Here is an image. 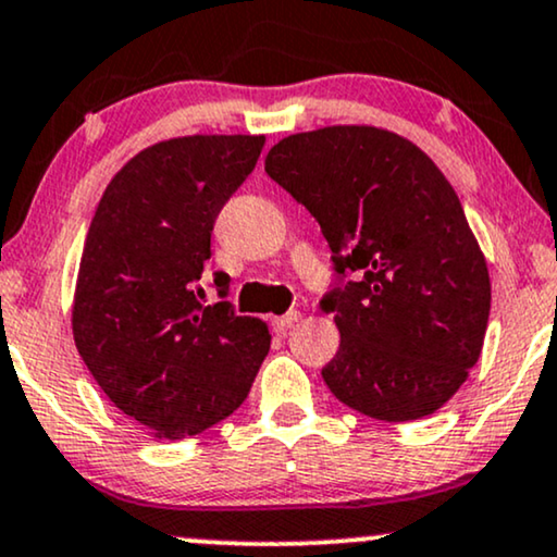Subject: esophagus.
<instances>
[{
    "mask_svg": "<svg viewBox=\"0 0 557 557\" xmlns=\"http://www.w3.org/2000/svg\"><path fill=\"white\" fill-rule=\"evenodd\" d=\"M299 318H301V314L297 310H292L286 314H278V318H273L271 322H273V327H276V331H289L294 322H299Z\"/></svg>",
    "mask_w": 557,
    "mask_h": 557,
    "instance_id": "obj_1",
    "label": "esophagus"
}]
</instances>
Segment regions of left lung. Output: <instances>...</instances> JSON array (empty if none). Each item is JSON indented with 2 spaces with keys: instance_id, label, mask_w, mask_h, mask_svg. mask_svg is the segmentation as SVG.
<instances>
[{
  "instance_id": "obj_1",
  "label": "left lung",
  "mask_w": 557,
  "mask_h": 557,
  "mask_svg": "<svg viewBox=\"0 0 557 557\" xmlns=\"http://www.w3.org/2000/svg\"><path fill=\"white\" fill-rule=\"evenodd\" d=\"M265 173L331 245V393L376 421L436 413L478 363L491 314L488 265L442 170L393 132L327 126L281 139Z\"/></svg>"
}]
</instances>
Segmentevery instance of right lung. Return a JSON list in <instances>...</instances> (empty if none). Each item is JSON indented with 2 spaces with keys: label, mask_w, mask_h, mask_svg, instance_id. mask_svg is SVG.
I'll use <instances>...</instances> for the list:
<instances>
[{
  "label": "right lung",
  "mask_w": 557,
  "mask_h": 557,
  "mask_svg": "<svg viewBox=\"0 0 557 557\" xmlns=\"http://www.w3.org/2000/svg\"><path fill=\"white\" fill-rule=\"evenodd\" d=\"M265 136H181L108 183L82 252L72 331L115 408L160 438L232 416L271 348L268 325L230 301L201 305L211 230L256 168ZM219 297L230 276L214 273Z\"/></svg>",
  "instance_id": "obj_1"
}]
</instances>
